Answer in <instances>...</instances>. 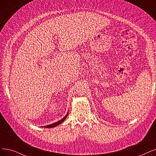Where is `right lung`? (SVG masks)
Instances as JSON below:
<instances>
[{"label":"right lung","mask_w":156,"mask_h":156,"mask_svg":"<svg viewBox=\"0 0 156 156\" xmlns=\"http://www.w3.org/2000/svg\"><path fill=\"white\" fill-rule=\"evenodd\" d=\"M67 115H68V113L66 114V116L63 118H62L61 120H60V121H58V122H55V123H53V124H51V125H46V126H44V128H53V127H55V126H58V125H60V123H62L63 121H64L65 119H66V118H67Z\"/></svg>","instance_id":"1"}]
</instances>
